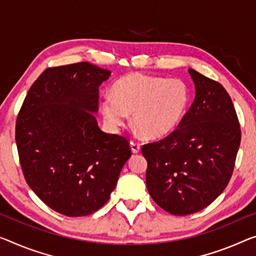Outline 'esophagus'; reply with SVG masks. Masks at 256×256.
<instances>
[{
  "label": "esophagus",
  "mask_w": 256,
  "mask_h": 256,
  "mask_svg": "<svg viewBox=\"0 0 256 256\" xmlns=\"http://www.w3.org/2000/svg\"><path fill=\"white\" fill-rule=\"evenodd\" d=\"M130 148H132V153H140V144L136 143V142H134V140L130 142Z\"/></svg>",
  "instance_id": "obj_1"
}]
</instances>
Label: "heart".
<instances>
[{
	"instance_id": "b5f03b06",
	"label": "heart",
	"mask_w": 256,
	"mask_h": 256,
	"mask_svg": "<svg viewBox=\"0 0 256 256\" xmlns=\"http://www.w3.org/2000/svg\"><path fill=\"white\" fill-rule=\"evenodd\" d=\"M190 90L180 78L167 80L132 73L120 78L100 102L105 124L118 132L127 124L132 113V124L145 138L160 140L172 135L186 116Z\"/></svg>"
}]
</instances>
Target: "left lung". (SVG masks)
<instances>
[{
  "instance_id": "8db88e82",
  "label": "left lung",
  "mask_w": 256,
  "mask_h": 256,
  "mask_svg": "<svg viewBox=\"0 0 256 256\" xmlns=\"http://www.w3.org/2000/svg\"><path fill=\"white\" fill-rule=\"evenodd\" d=\"M196 97L178 128L142 146L148 161L146 188L172 215L202 210L222 194L232 175L240 126L222 84L188 68Z\"/></svg>"
}]
</instances>
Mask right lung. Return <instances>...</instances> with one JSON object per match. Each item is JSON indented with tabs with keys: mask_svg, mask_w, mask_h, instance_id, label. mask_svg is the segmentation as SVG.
<instances>
[{
	"mask_svg": "<svg viewBox=\"0 0 256 256\" xmlns=\"http://www.w3.org/2000/svg\"><path fill=\"white\" fill-rule=\"evenodd\" d=\"M111 72L90 62L46 70L27 92L16 124L25 180L66 216L95 213L110 199L132 151L98 127V88Z\"/></svg>",
	"mask_w": 256,
	"mask_h": 256,
	"instance_id": "1",
	"label": "right lung"
}]
</instances>
